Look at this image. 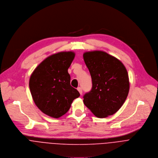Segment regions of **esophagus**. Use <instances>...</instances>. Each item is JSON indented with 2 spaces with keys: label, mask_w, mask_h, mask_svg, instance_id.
I'll list each match as a JSON object with an SVG mask.
<instances>
[{
  "label": "esophagus",
  "mask_w": 158,
  "mask_h": 158,
  "mask_svg": "<svg viewBox=\"0 0 158 158\" xmlns=\"http://www.w3.org/2000/svg\"><path fill=\"white\" fill-rule=\"evenodd\" d=\"M77 89H78V91H79V93H80V94H82V93H83V91H82V89H81V87H78V88H77Z\"/></svg>",
  "instance_id": "1"
}]
</instances>
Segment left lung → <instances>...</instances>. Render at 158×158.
I'll return each instance as SVG.
<instances>
[{
  "label": "left lung",
  "mask_w": 158,
  "mask_h": 158,
  "mask_svg": "<svg viewBox=\"0 0 158 158\" xmlns=\"http://www.w3.org/2000/svg\"><path fill=\"white\" fill-rule=\"evenodd\" d=\"M83 59L92 80L91 91L83 96L85 105L98 118L113 115L129 93L127 69L120 60L103 51L85 52Z\"/></svg>",
  "instance_id": "8db88e82"
}]
</instances>
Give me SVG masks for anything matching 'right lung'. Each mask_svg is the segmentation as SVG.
<instances>
[{"label":"right lung","mask_w":158,"mask_h":158,"mask_svg":"<svg viewBox=\"0 0 158 158\" xmlns=\"http://www.w3.org/2000/svg\"><path fill=\"white\" fill-rule=\"evenodd\" d=\"M75 56L73 52L53 54L42 61L30 76L29 88L34 102L50 117L58 118L65 114L80 95L70 85L68 72Z\"/></svg>","instance_id":"add662e5"}]
</instances>
